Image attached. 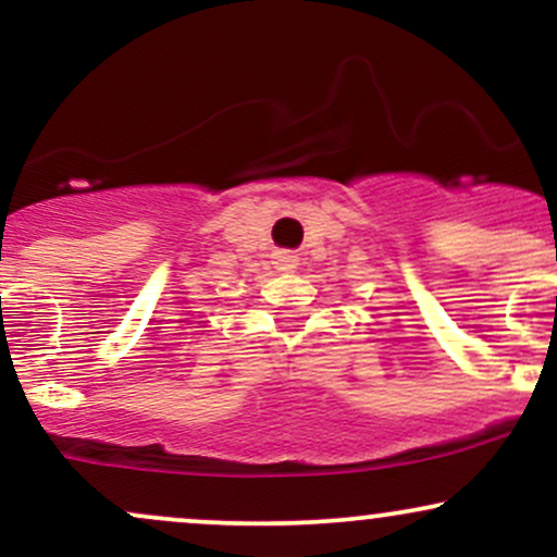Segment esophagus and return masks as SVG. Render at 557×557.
Returning <instances> with one entry per match:
<instances>
[{
	"label": "esophagus",
	"instance_id": "obj_1",
	"mask_svg": "<svg viewBox=\"0 0 557 557\" xmlns=\"http://www.w3.org/2000/svg\"><path fill=\"white\" fill-rule=\"evenodd\" d=\"M274 267H277L280 272H296L298 270V257L290 251H280L274 253Z\"/></svg>",
	"mask_w": 557,
	"mask_h": 557
}]
</instances>
